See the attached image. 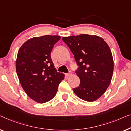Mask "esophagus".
Masks as SVG:
<instances>
[{"label": "esophagus", "instance_id": "esophagus-1", "mask_svg": "<svg viewBox=\"0 0 131 131\" xmlns=\"http://www.w3.org/2000/svg\"><path fill=\"white\" fill-rule=\"evenodd\" d=\"M71 75H72V72H71V71H69V73H66V75H67L68 77H69V76H71Z\"/></svg>", "mask_w": 131, "mask_h": 131}]
</instances>
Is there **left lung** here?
<instances>
[{"mask_svg":"<svg viewBox=\"0 0 131 131\" xmlns=\"http://www.w3.org/2000/svg\"><path fill=\"white\" fill-rule=\"evenodd\" d=\"M74 55L78 68L75 73L80 84L73 88L77 96L94 102L105 93L111 82L113 59L110 47L102 38L80 34L62 38Z\"/></svg>","mask_w":131,"mask_h":131,"instance_id":"8db88e82","label":"left lung"}]
</instances>
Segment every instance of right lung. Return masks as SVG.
<instances>
[{
    "label": "right lung",
    "instance_id": "1",
    "mask_svg": "<svg viewBox=\"0 0 131 131\" xmlns=\"http://www.w3.org/2000/svg\"><path fill=\"white\" fill-rule=\"evenodd\" d=\"M58 36L30 38L22 45L16 60V71L20 83L27 94L38 103L51 100L65 75L57 72L51 59Z\"/></svg>",
    "mask_w": 131,
    "mask_h": 131
}]
</instances>
